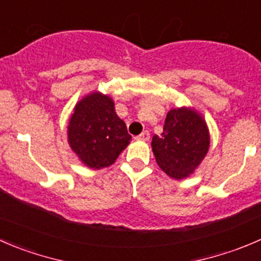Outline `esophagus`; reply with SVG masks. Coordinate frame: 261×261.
Returning a JSON list of instances; mask_svg holds the SVG:
<instances>
[{
  "label": "esophagus",
  "mask_w": 261,
  "mask_h": 261,
  "mask_svg": "<svg viewBox=\"0 0 261 261\" xmlns=\"http://www.w3.org/2000/svg\"><path fill=\"white\" fill-rule=\"evenodd\" d=\"M136 138L139 139V141H148V139H149V132L148 130L142 132V133L139 134V136H137Z\"/></svg>",
  "instance_id": "34e87169"
}]
</instances>
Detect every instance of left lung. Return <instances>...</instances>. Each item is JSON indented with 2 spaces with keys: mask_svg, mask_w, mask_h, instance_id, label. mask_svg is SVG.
I'll list each match as a JSON object with an SVG mask.
<instances>
[{
  "mask_svg": "<svg viewBox=\"0 0 261 261\" xmlns=\"http://www.w3.org/2000/svg\"><path fill=\"white\" fill-rule=\"evenodd\" d=\"M152 152L160 169L175 180L194 174L211 146L205 119L194 108L171 109L166 115L164 132L152 138Z\"/></svg>",
  "mask_w": 261,
  "mask_h": 261,
  "instance_id": "8db88e82",
  "label": "left lung"
}]
</instances>
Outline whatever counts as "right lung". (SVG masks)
I'll list each match as a JSON object with an SVG mask.
<instances>
[{"instance_id": "add662e5", "label": "right lung", "mask_w": 261, "mask_h": 261, "mask_svg": "<svg viewBox=\"0 0 261 261\" xmlns=\"http://www.w3.org/2000/svg\"><path fill=\"white\" fill-rule=\"evenodd\" d=\"M72 151L86 167L100 170L115 162L132 136L115 113L109 95L92 91L76 102L67 127Z\"/></svg>"}]
</instances>
